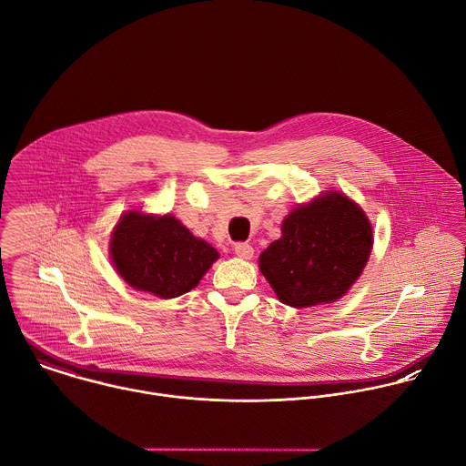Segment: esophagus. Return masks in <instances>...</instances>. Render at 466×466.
<instances>
[{
    "label": "esophagus",
    "mask_w": 466,
    "mask_h": 466,
    "mask_svg": "<svg viewBox=\"0 0 466 466\" xmlns=\"http://www.w3.org/2000/svg\"><path fill=\"white\" fill-rule=\"evenodd\" d=\"M234 252L241 259H252V256H254V248L248 243H236L234 245Z\"/></svg>",
    "instance_id": "esophagus-1"
}]
</instances>
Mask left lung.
<instances>
[{
  "instance_id": "1",
  "label": "left lung",
  "mask_w": 466,
  "mask_h": 466,
  "mask_svg": "<svg viewBox=\"0 0 466 466\" xmlns=\"http://www.w3.org/2000/svg\"><path fill=\"white\" fill-rule=\"evenodd\" d=\"M281 232L259 256V270L279 301L296 309L345 296L372 248L365 212L339 192L294 208Z\"/></svg>"
}]
</instances>
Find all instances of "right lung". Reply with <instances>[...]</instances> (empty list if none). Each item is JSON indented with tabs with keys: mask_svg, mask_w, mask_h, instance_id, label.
<instances>
[{
	"mask_svg": "<svg viewBox=\"0 0 466 466\" xmlns=\"http://www.w3.org/2000/svg\"><path fill=\"white\" fill-rule=\"evenodd\" d=\"M110 258L130 287L168 299L192 290L219 254L172 216L128 212L114 228Z\"/></svg>",
	"mask_w": 466,
	"mask_h": 466,
	"instance_id": "obj_1",
	"label": "right lung"
}]
</instances>
